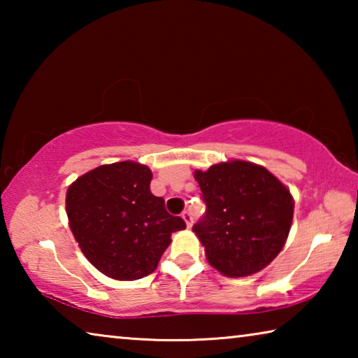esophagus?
I'll return each instance as SVG.
<instances>
[{
    "label": "esophagus",
    "mask_w": 358,
    "mask_h": 358,
    "mask_svg": "<svg viewBox=\"0 0 358 358\" xmlns=\"http://www.w3.org/2000/svg\"><path fill=\"white\" fill-rule=\"evenodd\" d=\"M181 217H183V220H185V222H186V226L187 227H192V222H194V220H192V215L189 213V211H185V213L183 215H181Z\"/></svg>",
    "instance_id": "esophagus-1"
}]
</instances>
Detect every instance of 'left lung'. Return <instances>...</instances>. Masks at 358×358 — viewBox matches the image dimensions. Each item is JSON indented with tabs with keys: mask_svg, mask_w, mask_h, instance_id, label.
Returning <instances> with one entry per match:
<instances>
[{
	"mask_svg": "<svg viewBox=\"0 0 358 358\" xmlns=\"http://www.w3.org/2000/svg\"><path fill=\"white\" fill-rule=\"evenodd\" d=\"M207 211L192 227L208 264L229 278L265 268L286 243L294 217L290 191L265 167L227 161L196 171Z\"/></svg>",
	"mask_w": 358,
	"mask_h": 358,
	"instance_id": "1",
	"label": "left lung"
}]
</instances>
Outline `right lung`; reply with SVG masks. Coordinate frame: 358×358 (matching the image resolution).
<instances>
[{"mask_svg":"<svg viewBox=\"0 0 358 358\" xmlns=\"http://www.w3.org/2000/svg\"><path fill=\"white\" fill-rule=\"evenodd\" d=\"M150 169L121 161L93 169L68 187L66 213L74 238L101 273L134 281L156 270L171 235L186 229L150 191Z\"/></svg>","mask_w":358,"mask_h":358,"instance_id":"obj_1","label":"right lung"}]
</instances>
